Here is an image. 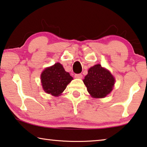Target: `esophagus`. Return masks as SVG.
<instances>
[{
    "label": "esophagus",
    "instance_id": "obj_1",
    "mask_svg": "<svg viewBox=\"0 0 147 147\" xmlns=\"http://www.w3.org/2000/svg\"><path fill=\"white\" fill-rule=\"evenodd\" d=\"M82 76H83L82 74H74V77L76 78H82Z\"/></svg>",
    "mask_w": 147,
    "mask_h": 147
}]
</instances>
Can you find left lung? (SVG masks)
Returning a JSON list of instances; mask_svg holds the SVG:
<instances>
[{"instance_id": "8db88e82", "label": "left lung", "mask_w": 147, "mask_h": 147, "mask_svg": "<svg viewBox=\"0 0 147 147\" xmlns=\"http://www.w3.org/2000/svg\"><path fill=\"white\" fill-rule=\"evenodd\" d=\"M83 81L88 92L94 98L106 97L113 90L115 82L110 72L99 64L88 70V73Z\"/></svg>"}]
</instances>
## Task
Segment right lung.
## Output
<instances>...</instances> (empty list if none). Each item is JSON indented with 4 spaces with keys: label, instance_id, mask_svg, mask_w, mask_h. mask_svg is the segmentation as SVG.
<instances>
[{
    "label": "right lung",
    "instance_id": "obj_1",
    "mask_svg": "<svg viewBox=\"0 0 147 147\" xmlns=\"http://www.w3.org/2000/svg\"><path fill=\"white\" fill-rule=\"evenodd\" d=\"M40 77L44 90L53 96L61 95L73 80V77L65 71L59 63L46 68L42 72Z\"/></svg>",
    "mask_w": 147,
    "mask_h": 147
}]
</instances>
